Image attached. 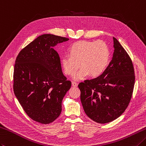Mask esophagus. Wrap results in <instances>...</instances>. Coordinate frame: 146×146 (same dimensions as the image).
I'll return each instance as SVG.
<instances>
[{
	"label": "esophagus",
	"instance_id": "obj_1",
	"mask_svg": "<svg viewBox=\"0 0 146 146\" xmlns=\"http://www.w3.org/2000/svg\"><path fill=\"white\" fill-rule=\"evenodd\" d=\"M72 86L73 87H77L78 86V84L75 82H72Z\"/></svg>",
	"mask_w": 146,
	"mask_h": 146
}]
</instances>
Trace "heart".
I'll return each mask as SVG.
<instances>
[{"label": "heart", "instance_id": "b5f03b06", "mask_svg": "<svg viewBox=\"0 0 146 146\" xmlns=\"http://www.w3.org/2000/svg\"><path fill=\"white\" fill-rule=\"evenodd\" d=\"M111 57L110 47L102 40L76 42L69 48V55L61 59L62 66L66 75H73L80 66L82 67L73 76L75 80L101 75L109 64Z\"/></svg>", "mask_w": 146, "mask_h": 146}]
</instances>
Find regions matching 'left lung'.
Instances as JSON below:
<instances>
[{
	"label": "left lung",
	"instance_id": "left-lung-1",
	"mask_svg": "<svg viewBox=\"0 0 146 146\" xmlns=\"http://www.w3.org/2000/svg\"><path fill=\"white\" fill-rule=\"evenodd\" d=\"M113 58L102 75L78 84L80 100L86 115L99 123L120 116L132 98L135 73L130 56L113 37Z\"/></svg>",
	"mask_w": 146,
	"mask_h": 146
}]
</instances>
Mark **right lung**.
<instances>
[{
    "label": "right lung",
    "instance_id": "obj_1",
    "mask_svg": "<svg viewBox=\"0 0 146 146\" xmlns=\"http://www.w3.org/2000/svg\"><path fill=\"white\" fill-rule=\"evenodd\" d=\"M69 38L52 34L37 37L20 51L14 68V92L27 115L42 124L52 123L62 110L71 82L62 71L54 47Z\"/></svg>",
    "mask_w": 146,
    "mask_h": 146
}]
</instances>
